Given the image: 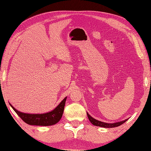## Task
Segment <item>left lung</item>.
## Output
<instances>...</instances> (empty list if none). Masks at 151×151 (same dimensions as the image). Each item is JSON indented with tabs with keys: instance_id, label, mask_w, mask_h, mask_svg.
I'll return each instance as SVG.
<instances>
[{
	"instance_id": "8db88e82",
	"label": "left lung",
	"mask_w": 151,
	"mask_h": 151,
	"mask_svg": "<svg viewBox=\"0 0 151 151\" xmlns=\"http://www.w3.org/2000/svg\"><path fill=\"white\" fill-rule=\"evenodd\" d=\"M87 115H88L89 121H90L93 124L95 125V126L104 127V128H114V127H119L122 124L125 123V122L129 119H125L124 121H119V122H117V123H104V122H102L100 121H98L97 119H95L93 118L91 115L88 113V112H87Z\"/></svg>"
}]
</instances>
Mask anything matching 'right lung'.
I'll use <instances>...</instances> for the list:
<instances>
[{
	"mask_svg": "<svg viewBox=\"0 0 151 151\" xmlns=\"http://www.w3.org/2000/svg\"><path fill=\"white\" fill-rule=\"evenodd\" d=\"M66 99L67 97L63 99V101L58 105V106L51 111L40 114L22 113L16 110L10 103L9 104L16 112V114L26 123L30 125H36V126H50L56 124L62 118Z\"/></svg>",
	"mask_w": 151,
	"mask_h": 151,
	"instance_id": "obj_1",
	"label": "right lung"
}]
</instances>
